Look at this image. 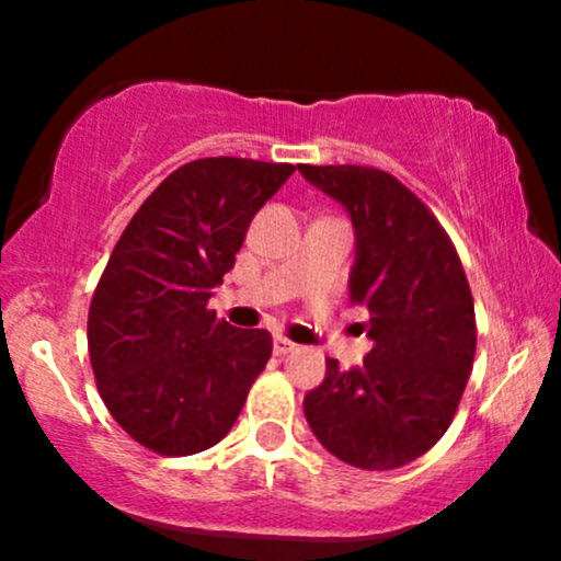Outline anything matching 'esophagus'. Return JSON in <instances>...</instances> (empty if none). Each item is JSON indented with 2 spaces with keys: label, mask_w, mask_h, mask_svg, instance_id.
I'll return each mask as SVG.
<instances>
[{
  "label": "esophagus",
  "mask_w": 561,
  "mask_h": 561,
  "mask_svg": "<svg viewBox=\"0 0 561 561\" xmlns=\"http://www.w3.org/2000/svg\"><path fill=\"white\" fill-rule=\"evenodd\" d=\"M295 345L293 340H287V337H274V353L276 356H287V353H293L295 351Z\"/></svg>",
  "instance_id": "1"
}]
</instances>
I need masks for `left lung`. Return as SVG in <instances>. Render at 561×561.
Listing matches in <instances>:
<instances>
[{"mask_svg":"<svg viewBox=\"0 0 561 561\" xmlns=\"http://www.w3.org/2000/svg\"><path fill=\"white\" fill-rule=\"evenodd\" d=\"M345 205L356 229L351 302L369 311L375 347L302 401L317 440L371 472L420 459L454 422L478 345L474 300L454 242L409 186L369 165H298Z\"/></svg>","mask_w":561,"mask_h":561,"instance_id":"left-lung-1","label":"left lung"}]
</instances>
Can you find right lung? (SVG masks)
Here are the masks:
<instances>
[{
  "instance_id": "obj_1",
  "label": "right lung",
  "mask_w": 561,
  "mask_h": 561,
  "mask_svg": "<svg viewBox=\"0 0 561 561\" xmlns=\"http://www.w3.org/2000/svg\"><path fill=\"white\" fill-rule=\"evenodd\" d=\"M295 165L199 158L152 192L115 242L89 306L102 401L139 446L190 456L216 446L272 358V334L208 308L250 221Z\"/></svg>"
}]
</instances>
